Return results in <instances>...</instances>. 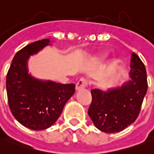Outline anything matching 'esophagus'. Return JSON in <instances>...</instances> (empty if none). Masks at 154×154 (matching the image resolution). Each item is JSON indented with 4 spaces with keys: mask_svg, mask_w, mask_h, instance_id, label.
<instances>
[{
    "mask_svg": "<svg viewBox=\"0 0 154 154\" xmlns=\"http://www.w3.org/2000/svg\"><path fill=\"white\" fill-rule=\"evenodd\" d=\"M89 81L86 79H80L78 80V82L76 83V91H79L81 89L85 88L88 85Z\"/></svg>",
    "mask_w": 154,
    "mask_h": 154,
    "instance_id": "obj_1",
    "label": "esophagus"
}]
</instances>
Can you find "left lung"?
I'll use <instances>...</instances> for the list:
<instances>
[{"label":"left lung","mask_w":154,"mask_h":154,"mask_svg":"<svg viewBox=\"0 0 154 154\" xmlns=\"http://www.w3.org/2000/svg\"><path fill=\"white\" fill-rule=\"evenodd\" d=\"M131 80L121 88L107 92L91 90L89 116L96 128L107 133L121 132L134 122L148 91L147 72L140 58L132 53Z\"/></svg>","instance_id":"left-lung-1"}]
</instances>
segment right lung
Wrapping results in <instances>:
<instances>
[{
  "instance_id": "obj_1",
  "label": "right lung",
  "mask_w": 154,
  "mask_h": 154,
  "mask_svg": "<svg viewBox=\"0 0 154 154\" xmlns=\"http://www.w3.org/2000/svg\"><path fill=\"white\" fill-rule=\"evenodd\" d=\"M48 43V39H43L22 48L15 54L6 75L7 100L12 115L24 127L36 131L54 123L75 91V84L40 81L28 75L27 59Z\"/></svg>"
}]
</instances>
